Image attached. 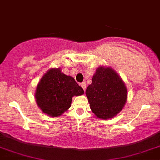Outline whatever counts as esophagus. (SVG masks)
<instances>
[{
    "label": "esophagus",
    "mask_w": 160,
    "mask_h": 160,
    "mask_svg": "<svg viewBox=\"0 0 160 160\" xmlns=\"http://www.w3.org/2000/svg\"><path fill=\"white\" fill-rule=\"evenodd\" d=\"M80 85L82 86V88L84 89V91H85V88H86V83H85V82H82V83L80 84Z\"/></svg>",
    "instance_id": "1"
}]
</instances>
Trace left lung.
Instances as JSON below:
<instances>
[{
  "instance_id": "1",
  "label": "left lung",
  "mask_w": 160,
  "mask_h": 160,
  "mask_svg": "<svg viewBox=\"0 0 160 160\" xmlns=\"http://www.w3.org/2000/svg\"><path fill=\"white\" fill-rule=\"evenodd\" d=\"M85 94L92 112L104 120L116 116L123 109L128 98V91L121 77L112 68L103 66L96 69Z\"/></svg>"
}]
</instances>
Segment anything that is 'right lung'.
Wrapping results in <instances>:
<instances>
[{"label": "right lung", "mask_w": 160, "mask_h": 160, "mask_svg": "<svg viewBox=\"0 0 160 160\" xmlns=\"http://www.w3.org/2000/svg\"><path fill=\"white\" fill-rule=\"evenodd\" d=\"M83 94L82 88L72 77L65 75L60 68H52L41 78L35 95L37 104L45 114L57 117L70 108L73 96Z\"/></svg>", "instance_id": "1"}]
</instances>
